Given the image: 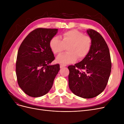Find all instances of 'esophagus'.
Wrapping results in <instances>:
<instances>
[{"label": "esophagus", "mask_w": 124, "mask_h": 124, "mask_svg": "<svg viewBox=\"0 0 124 124\" xmlns=\"http://www.w3.org/2000/svg\"><path fill=\"white\" fill-rule=\"evenodd\" d=\"M66 65L61 64V65H60V68H63V67H66Z\"/></svg>", "instance_id": "obj_1"}]
</instances>
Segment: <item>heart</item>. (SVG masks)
<instances>
[{"label": "heart", "mask_w": 124, "mask_h": 124, "mask_svg": "<svg viewBox=\"0 0 124 124\" xmlns=\"http://www.w3.org/2000/svg\"><path fill=\"white\" fill-rule=\"evenodd\" d=\"M62 40L58 37H54L50 41V46L55 54H59L68 46V52L58 55L57 62L68 64L77 61L78 57L82 59L89 53L92 46V39L89 36L84 35L77 30H71L63 33Z\"/></svg>", "instance_id": "1"}]
</instances>
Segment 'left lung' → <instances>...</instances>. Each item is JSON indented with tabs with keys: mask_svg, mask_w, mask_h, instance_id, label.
Instances as JSON below:
<instances>
[{
	"mask_svg": "<svg viewBox=\"0 0 124 124\" xmlns=\"http://www.w3.org/2000/svg\"><path fill=\"white\" fill-rule=\"evenodd\" d=\"M86 32L92 39L91 51L81 62L68 67V81L74 94L89 99L104 91L112 65L109 49L102 36L93 29H88Z\"/></svg>",
	"mask_w": 124,
	"mask_h": 124,
	"instance_id": "1",
	"label": "left lung"
}]
</instances>
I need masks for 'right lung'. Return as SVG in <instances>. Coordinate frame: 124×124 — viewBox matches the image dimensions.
Instances as JSON below:
<instances>
[{"instance_id":"obj_1","label":"right lung","mask_w":124,"mask_h":124,"mask_svg":"<svg viewBox=\"0 0 124 124\" xmlns=\"http://www.w3.org/2000/svg\"><path fill=\"white\" fill-rule=\"evenodd\" d=\"M58 29L37 28L26 37L17 52L16 74L20 88L32 97L50 91L60 70L59 65H50L55 57L50 41Z\"/></svg>"}]
</instances>
